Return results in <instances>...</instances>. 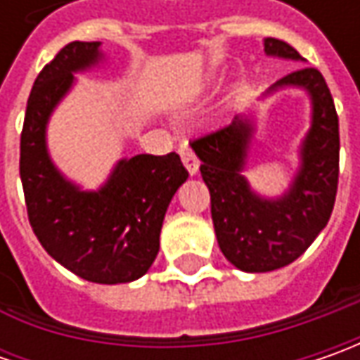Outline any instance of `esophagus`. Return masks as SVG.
<instances>
[{
    "label": "esophagus",
    "mask_w": 360,
    "mask_h": 360,
    "mask_svg": "<svg viewBox=\"0 0 360 360\" xmlns=\"http://www.w3.org/2000/svg\"><path fill=\"white\" fill-rule=\"evenodd\" d=\"M180 158L184 162V166H186V170L190 172V176H194V174H198V168H200V162L196 158V154L186 148V146H182L180 148Z\"/></svg>",
    "instance_id": "obj_1"
}]
</instances>
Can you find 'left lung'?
I'll return each instance as SVG.
<instances>
[{"label":"left lung","instance_id":"obj_1","mask_svg":"<svg viewBox=\"0 0 360 360\" xmlns=\"http://www.w3.org/2000/svg\"><path fill=\"white\" fill-rule=\"evenodd\" d=\"M264 51L304 62L297 49L276 37L264 39ZM283 88H300L312 102L300 168L283 196L264 198L242 176L256 131L248 116H236L226 128L192 142L210 190L218 246L244 272H270L295 262L326 226L339 186V116L325 77L316 68H300L281 77L264 96Z\"/></svg>","mask_w":360,"mask_h":360}]
</instances>
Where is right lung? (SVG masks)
Segmentation results:
<instances>
[{"mask_svg": "<svg viewBox=\"0 0 360 360\" xmlns=\"http://www.w3.org/2000/svg\"><path fill=\"white\" fill-rule=\"evenodd\" d=\"M100 60V41H72L35 77L20 176L30 224L53 260L90 283H131L158 255L164 216L188 170L176 152L138 154L120 160L100 190H82L53 166L46 144L49 116L74 86V74Z\"/></svg>", "mask_w": 360, "mask_h": 360, "instance_id": "right-lung-1", "label": "right lung"}]
</instances>
